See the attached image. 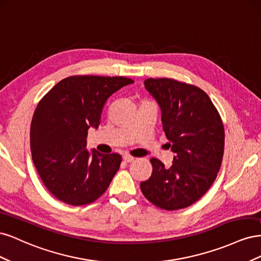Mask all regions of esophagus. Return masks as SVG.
<instances>
[{"instance_id":"esophagus-1","label":"esophagus","mask_w":261,"mask_h":261,"mask_svg":"<svg viewBox=\"0 0 261 261\" xmlns=\"http://www.w3.org/2000/svg\"><path fill=\"white\" fill-rule=\"evenodd\" d=\"M123 160L125 162H133L134 160H135V158L132 155H128V154H125V155H123Z\"/></svg>"}]
</instances>
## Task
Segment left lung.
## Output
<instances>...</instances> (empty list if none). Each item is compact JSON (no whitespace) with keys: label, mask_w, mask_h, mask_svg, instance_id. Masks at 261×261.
Wrapping results in <instances>:
<instances>
[{"label":"left lung","mask_w":261,"mask_h":261,"mask_svg":"<svg viewBox=\"0 0 261 261\" xmlns=\"http://www.w3.org/2000/svg\"><path fill=\"white\" fill-rule=\"evenodd\" d=\"M144 84L160 107L174 156L170 168L152 158V174L140 189L161 209L186 208L207 193L218 175L224 151L222 120L198 87L169 78H148Z\"/></svg>","instance_id":"obj_1"}]
</instances>
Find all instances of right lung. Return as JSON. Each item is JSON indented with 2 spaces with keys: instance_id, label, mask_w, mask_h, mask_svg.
Segmentation results:
<instances>
[{
  "instance_id": "obj_1",
  "label": "right lung",
  "mask_w": 261,
  "mask_h": 261,
  "mask_svg": "<svg viewBox=\"0 0 261 261\" xmlns=\"http://www.w3.org/2000/svg\"><path fill=\"white\" fill-rule=\"evenodd\" d=\"M126 77L70 76L39 102L30 126L35 167L49 192L63 202L82 206L103 194L120 169L122 156L87 150L90 127L98 128L107 100Z\"/></svg>"
}]
</instances>
